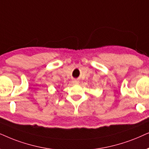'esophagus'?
I'll use <instances>...</instances> for the list:
<instances>
[{"mask_svg":"<svg viewBox=\"0 0 149 149\" xmlns=\"http://www.w3.org/2000/svg\"><path fill=\"white\" fill-rule=\"evenodd\" d=\"M72 82H73V84H79V81L76 80H73Z\"/></svg>","mask_w":149,"mask_h":149,"instance_id":"1","label":"esophagus"}]
</instances>
